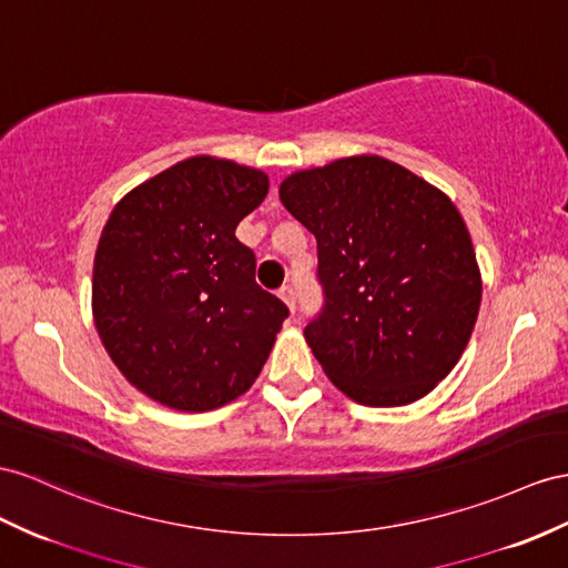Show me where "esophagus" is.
Segmentation results:
<instances>
[{"label":"esophagus","mask_w":568,"mask_h":568,"mask_svg":"<svg viewBox=\"0 0 568 568\" xmlns=\"http://www.w3.org/2000/svg\"><path fill=\"white\" fill-rule=\"evenodd\" d=\"M278 297L287 304V307H290V312H295V287L293 285H283L281 290H278Z\"/></svg>","instance_id":"34e87169"}]
</instances>
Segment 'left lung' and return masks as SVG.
<instances>
[{"mask_svg":"<svg viewBox=\"0 0 568 568\" xmlns=\"http://www.w3.org/2000/svg\"><path fill=\"white\" fill-rule=\"evenodd\" d=\"M278 194L316 237L326 304L304 338L333 386L372 408L427 396L458 365L483 302L454 201L382 155L297 170Z\"/></svg>","mask_w":568,"mask_h":568,"instance_id":"1","label":"left lung"}]
</instances>
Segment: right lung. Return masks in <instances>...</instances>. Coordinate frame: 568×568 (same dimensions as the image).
<instances>
[{
    "mask_svg": "<svg viewBox=\"0 0 568 568\" xmlns=\"http://www.w3.org/2000/svg\"><path fill=\"white\" fill-rule=\"evenodd\" d=\"M268 174L194 155L134 186L100 232L93 322L124 379L160 405L203 413L256 382L287 316L256 285L235 230Z\"/></svg>",
    "mask_w": 568,
    "mask_h": 568,
    "instance_id": "1",
    "label": "right lung"
}]
</instances>
